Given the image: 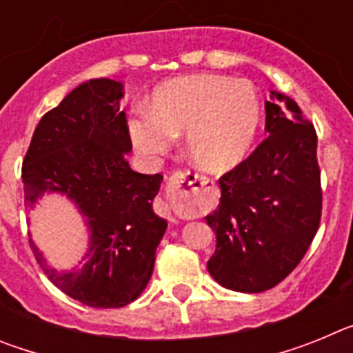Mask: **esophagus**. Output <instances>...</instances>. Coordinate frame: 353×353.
Instances as JSON below:
<instances>
[{"label": "esophagus", "instance_id": "1", "mask_svg": "<svg viewBox=\"0 0 353 353\" xmlns=\"http://www.w3.org/2000/svg\"><path fill=\"white\" fill-rule=\"evenodd\" d=\"M208 183V180L205 179V176H199V174H192V173H182V171H179V173H174L173 176H171L170 183H168V191L171 192V194H191V192L194 191H199V189H203L205 185Z\"/></svg>", "mask_w": 353, "mask_h": 353}]
</instances>
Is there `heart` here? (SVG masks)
<instances>
[{
	"label": "heart",
	"mask_w": 353,
	"mask_h": 353,
	"mask_svg": "<svg viewBox=\"0 0 353 353\" xmlns=\"http://www.w3.org/2000/svg\"><path fill=\"white\" fill-rule=\"evenodd\" d=\"M261 104L249 81L194 74L161 84L148 108L127 120L130 141L150 161L170 152L185 132L191 161L207 173H228L244 161L256 139Z\"/></svg>",
	"instance_id": "1"
}]
</instances>
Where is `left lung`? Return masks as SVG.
<instances>
[{
  "mask_svg": "<svg viewBox=\"0 0 353 353\" xmlns=\"http://www.w3.org/2000/svg\"><path fill=\"white\" fill-rule=\"evenodd\" d=\"M265 139L219 179L208 226L217 244L207 269L221 286L260 293L281 283L310 249L322 215L316 132L297 102L270 92Z\"/></svg>",
  "mask_w": 353,
  "mask_h": 353,
  "instance_id": "1",
  "label": "left lung"
}]
</instances>
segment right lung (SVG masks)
I'll use <instances>...</instances> for the list:
<instances>
[{"instance_id":"obj_1","label":"right lung","mask_w":353,"mask_h":353,"mask_svg":"<svg viewBox=\"0 0 353 353\" xmlns=\"http://www.w3.org/2000/svg\"><path fill=\"white\" fill-rule=\"evenodd\" d=\"M120 81L90 79L39 121L23 162L28 207L46 192L76 205L88 228V249L77 267H49L30 236L37 261L63 293L92 307H123L141 295L154 272L166 219L154 212L162 174L129 166L132 150Z\"/></svg>"}]
</instances>
